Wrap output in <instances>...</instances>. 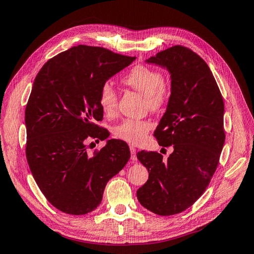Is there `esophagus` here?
<instances>
[{"instance_id":"esophagus-1","label":"esophagus","mask_w":254,"mask_h":254,"mask_svg":"<svg viewBox=\"0 0 254 254\" xmlns=\"http://www.w3.org/2000/svg\"><path fill=\"white\" fill-rule=\"evenodd\" d=\"M130 152H131V161L132 162H135L136 161V149L133 147V146H130Z\"/></svg>"}]
</instances>
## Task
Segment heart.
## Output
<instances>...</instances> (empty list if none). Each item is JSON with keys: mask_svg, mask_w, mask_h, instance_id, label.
<instances>
[{"mask_svg": "<svg viewBox=\"0 0 254 254\" xmlns=\"http://www.w3.org/2000/svg\"><path fill=\"white\" fill-rule=\"evenodd\" d=\"M123 83L139 91L145 96L147 107L152 111L164 109L171 96V90L164 81L163 75L155 68L146 65H135L123 76ZM98 104L102 111L110 117L118 107V94L111 83H104L98 94ZM152 129L147 120L126 119L113 128L114 135L130 144H141Z\"/></svg>", "mask_w": 254, "mask_h": 254, "instance_id": "1", "label": "heart"}]
</instances>
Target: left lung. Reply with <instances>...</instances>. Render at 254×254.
<instances>
[{"mask_svg":"<svg viewBox=\"0 0 254 254\" xmlns=\"http://www.w3.org/2000/svg\"><path fill=\"white\" fill-rule=\"evenodd\" d=\"M146 63L171 74L170 101L153 135L174 151L167 160L157 151L137 152L149 177L136 197L150 212L170 216L193 205L216 171L226 137L224 99L205 61L186 47L175 45Z\"/></svg>","mask_w":254,"mask_h":254,"instance_id":"obj_1","label":"left lung"}]
</instances>
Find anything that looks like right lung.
Returning a JSON list of instances; mask_svg holds the SVG:
<instances>
[{
    "label": "right lung",
    "instance_id": "right-lung-1",
    "mask_svg": "<svg viewBox=\"0 0 254 254\" xmlns=\"http://www.w3.org/2000/svg\"><path fill=\"white\" fill-rule=\"evenodd\" d=\"M135 57L77 45L50 59L36 76L25 109L26 159L36 183L61 212L83 215L102 202L107 182L126 165L128 145L108 140L88 152L87 141H104L99 90Z\"/></svg>",
    "mask_w": 254,
    "mask_h": 254
}]
</instances>
